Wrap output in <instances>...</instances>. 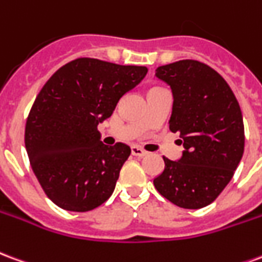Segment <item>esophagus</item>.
Here are the masks:
<instances>
[{"mask_svg":"<svg viewBox=\"0 0 262 262\" xmlns=\"http://www.w3.org/2000/svg\"><path fill=\"white\" fill-rule=\"evenodd\" d=\"M132 154L133 156H137V157H144L147 151L146 150H143V148L137 147V146H132Z\"/></svg>","mask_w":262,"mask_h":262,"instance_id":"1","label":"esophagus"}]
</instances>
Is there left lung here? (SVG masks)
Wrapping results in <instances>:
<instances>
[{
	"label": "left lung",
	"instance_id": "obj_1",
	"mask_svg": "<svg viewBox=\"0 0 262 262\" xmlns=\"http://www.w3.org/2000/svg\"><path fill=\"white\" fill-rule=\"evenodd\" d=\"M156 75L174 94L170 130L182 137L180 161L164 159L154 187L184 209L208 206L234 176L244 151L240 105L222 75L198 60L160 66Z\"/></svg>",
	"mask_w": 262,
	"mask_h": 262
}]
</instances>
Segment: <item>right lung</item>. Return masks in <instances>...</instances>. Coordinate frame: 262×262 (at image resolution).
<instances>
[{
    "mask_svg": "<svg viewBox=\"0 0 262 262\" xmlns=\"http://www.w3.org/2000/svg\"><path fill=\"white\" fill-rule=\"evenodd\" d=\"M146 74L143 66L80 57L60 67L37 94L25 147L40 187L59 208L88 212L112 195L130 147L103 144L98 123Z\"/></svg>",
    "mask_w": 262,
    "mask_h": 262,
    "instance_id": "1",
    "label": "right lung"
}]
</instances>
